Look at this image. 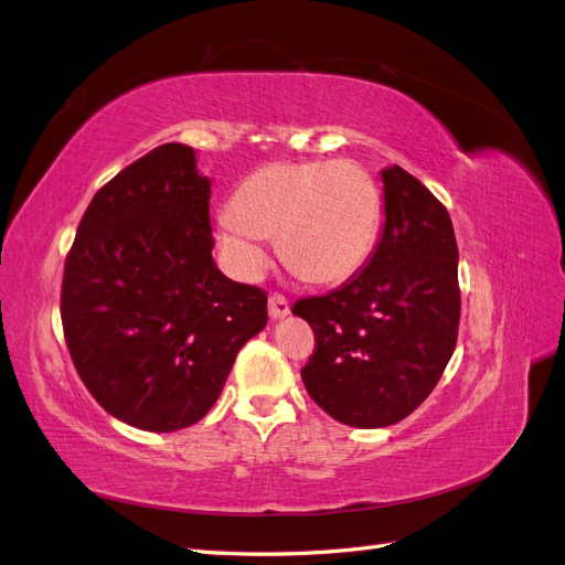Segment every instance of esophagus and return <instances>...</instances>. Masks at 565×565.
Returning <instances> with one entry per match:
<instances>
[{
	"instance_id": "1",
	"label": "esophagus",
	"mask_w": 565,
	"mask_h": 565,
	"mask_svg": "<svg viewBox=\"0 0 565 565\" xmlns=\"http://www.w3.org/2000/svg\"><path fill=\"white\" fill-rule=\"evenodd\" d=\"M287 313H289V301L285 299V295L273 292V295L268 297V316H270L273 320H278V318H285Z\"/></svg>"
}]
</instances>
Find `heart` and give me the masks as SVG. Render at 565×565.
Returning a JSON list of instances; mask_svg holds the SVG:
<instances>
[{"label":"heart","mask_w":565,"mask_h":565,"mask_svg":"<svg viewBox=\"0 0 565 565\" xmlns=\"http://www.w3.org/2000/svg\"><path fill=\"white\" fill-rule=\"evenodd\" d=\"M382 224V193L353 160L270 162L252 172L218 216V243L235 270L254 278L278 235L282 262L318 285L349 280L370 259Z\"/></svg>","instance_id":"obj_1"}]
</instances>
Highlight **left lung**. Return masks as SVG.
<instances>
[{
  "mask_svg": "<svg viewBox=\"0 0 565 565\" xmlns=\"http://www.w3.org/2000/svg\"><path fill=\"white\" fill-rule=\"evenodd\" d=\"M382 181L386 221L365 268L292 306L316 334L306 391L358 429L396 424L426 401L455 351L461 309L448 210L398 164Z\"/></svg>",
  "mask_w": 565,
  "mask_h": 565,
  "instance_id": "left-lung-1",
  "label": "left lung"
}]
</instances>
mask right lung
Returning <instances> with one entry per match:
<instances>
[{"mask_svg":"<svg viewBox=\"0 0 565 565\" xmlns=\"http://www.w3.org/2000/svg\"><path fill=\"white\" fill-rule=\"evenodd\" d=\"M210 188L191 146L152 148L94 195L65 256L67 351L96 403L136 429L200 422L266 328L264 289L212 259Z\"/></svg>","mask_w":565,"mask_h":565,"instance_id":"right-lung-1","label":"right lung"}]
</instances>
